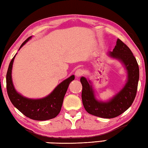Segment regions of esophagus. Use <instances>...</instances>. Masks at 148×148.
Here are the masks:
<instances>
[{
    "instance_id": "esophagus-1",
    "label": "esophagus",
    "mask_w": 148,
    "mask_h": 148,
    "mask_svg": "<svg viewBox=\"0 0 148 148\" xmlns=\"http://www.w3.org/2000/svg\"><path fill=\"white\" fill-rule=\"evenodd\" d=\"M83 74H84V71H82V69L77 70V71H75V73L77 78H79V77H81Z\"/></svg>"
}]
</instances>
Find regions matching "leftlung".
Wrapping results in <instances>:
<instances>
[{
  "instance_id": "8db88e82",
  "label": "left lung",
  "mask_w": 148,
  "mask_h": 148,
  "mask_svg": "<svg viewBox=\"0 0 148 148\" xmlns=\"http://www.w3.org/2000/svg\"><path fill=\"white\" fill-rule=\"evenodd\" d=\"M108 55L119 60L127 73V81L125 86L112 99L105 102L97 100L90 81L84 77L81 78L82 100L85 110L90 114L103 118L117 117L131 107L136 97L139 80V67L135 57L120 39H118L113 51L109 52Z\"/></svg>"
}]
</instances>
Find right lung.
Listing matches in <instances>:
<instances>
[{
	"label": "right lung",
	"mask_w": 148,
	"mask_h": 148,
	"mask_svg": "<svg viewBox=\"0 0 148 148\" xmlns=\"http://www.w3.org/2000/svg\"><path fill=\"white\" fill-rule=\"evenodd\" d=\"M31 38L32 36L27 39L21 45L19 49ZM15 55L10 62L6 73L7 93L12 103L21 112L32 120L44 121L55 118L60 112L64 95L70 82L75 79V76L71 75L62 81L47 96L38 99L27 98L19 94L13 84L12 70Z\"/></svg>",
	"instance_id": "obj_1"
}]
</instances>
